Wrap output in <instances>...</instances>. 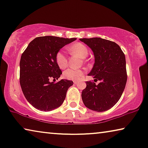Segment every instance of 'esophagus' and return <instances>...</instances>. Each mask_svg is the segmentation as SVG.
Instances as JSON below:
<instances>
[{"label": "esophagus", "mask_w": 148, "mask_h": 148, "mask_svg": "<svg viewBox=\"0 0 148 148\" xmlns=\"http://www.w3.org/2000/svg\"><path fill=\"white\" fill-rule=\"evenodd\" d=\"M73 83H75V84L76 85V84H77V83H78V81H74Z\"/></svg>", "instance_id": "esophagus-1"}]
</instances>
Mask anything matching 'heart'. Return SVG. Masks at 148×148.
<instances>
[{
  "instance_id": "b5f03b06",
  "label": "heart",
  "mask_w": 148,
  "mask_h": 148,
  "mask_svg": "<svg viewBox=\"0 0 148 148\" xmlns=\"http://www.w3.org/2000/svg\"><path fill=\"white\" fill-rule=\"evenodd\" d=\"M70 50L74 54L79 55L81 58L85 59L89 54V50L84 44L81 42H77L70 47ZM55 59L59 67L61 69H65L67 66V57L65 51L60 50L57 53ZM84 74V71L68 69L63 72V77L68 80L77 81L82 77Z\"/></svg>"
}]
</instances>
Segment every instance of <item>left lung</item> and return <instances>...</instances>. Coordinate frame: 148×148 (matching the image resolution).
Returning <instances> with one entry per match:
<instances>
[{
	"label": "left lung",
	"mask_w": 148,
	"mask_h": 148,
	"mask_svg": "<svg viewBox=\"0 0 148 148\" xmlns=\"http://www.w3.org/2000/svg\"><path fill=\"white\" fill-rule=\"evenodd\" d=\"M93 51L95 63L88 74L94 82L86 81L81 97L90 110L103 112L110 110L120 99L127 82L125 55L118 45L111 40L95 37L80 38ZM100 80L98 85L95 82Z\"/></svg>",
	"instance_id": "1"
}]
</instances>
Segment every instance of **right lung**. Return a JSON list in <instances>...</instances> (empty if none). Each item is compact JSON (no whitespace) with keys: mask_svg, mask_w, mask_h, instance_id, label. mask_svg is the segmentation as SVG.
<instances>
[{"mask_svg":"<svg viewBox=\"0 0 148 148\" xmlns=\"http://www.w3.org/2000/svg\"><path fill=\"white\" fill-rule=\"evenodd\" d=\"M77 39L53 36L35 38L23 53L20 61V84L25 98L34 108L49 111L59 108L65 99L68 89L73 82L61 79L57 65V53L66 45Z\"/></svg>","mask_w":148,"mask_h":148,"instance_id":"add662e5","label":"right lung"}]
</instances>
